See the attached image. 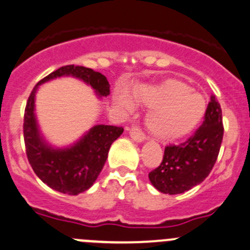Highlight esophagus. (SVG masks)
<instances>
[{
  "mask_svg": "<svg viewBox=\"0 0 250 250\" xmlns=\"http://www.w3.org/2000/svg\"><path fill=\"white\" fill-rule=\"evenodd\" d=\"M129 135H130V138H132V139L137 143H143L146 140L145 134L138 127L129 128Z\"/></svg>",
  "mask_w": 250,
  "mask_h": 250,
  "instance_id": "34e87169",
  "label": "esophagus"
}]
</instances>
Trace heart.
Returning a JSON list of instances; mask_svg holds the SVG:
<instances>
[{
  "mask_svg": "<svg viewBox=\"0 0 250 250\" xmlns=\"http://www.w3.org/2000/svg\"><path fill=\"white\" fill-rule=\"evenodd\" d=\"M116 101L127 111L134 110V103L149 107L145 123L151 134L161 140L179 139L192 133L208 108L204 96L177 79L135 86L132 98L125 90H120Z\"/></svg>",
  "mask_w": 250,
  "mask_h": 250,
  "instance_id": "obj_1",
  "label": "heart"
}]
</instances>
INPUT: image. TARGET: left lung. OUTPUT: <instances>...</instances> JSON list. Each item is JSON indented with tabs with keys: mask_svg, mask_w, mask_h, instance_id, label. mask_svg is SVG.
Masks as SVG:
<instances>
[{
	"mask_svg": "<svg viewBox=\"0 0 250 250\" xmlns=\"http://www.w3.org/2000/svg\"><path fill=\"white\" fill-rule=\"evenodd\" d=\"M222 137V111L211 95L204 122L195 134L186 143L165 147L161 165L149 173L152 186L164 194L173 195L202 183L216 162Z\"/></svg>",
	"mask_w": 250,
	"mask_h": 250,
	"instance_id": "1",
	"label": "left lung"
}]
</instances>
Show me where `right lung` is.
I'll return each mask as SVG.
<instances>
[{
  "label": "right lung",
  "instance_id": "right-lung-1",
  "mask_svg": "<svg viewBox=\"0 0 250 250\" xmlns=\"http://www.w3.org/2000/svg\"><path fill=\"white\" fill-rule=\"evenodd\" d=\"M73 77L91 86L99 99L110 94L107 78L83 66H64L39 82L28 99L24 113V142L26 156L36 176L60 193L78 195L88 190L100 174L112 143L123 133L122 127L96 125L77 142L66 146L51 144L40 129L35 112V98L43 83Z\"/></svg>",
  "mask_w": 250,
  "mask_h": 250
}]
</instances>
